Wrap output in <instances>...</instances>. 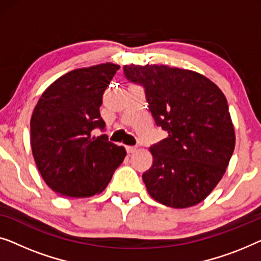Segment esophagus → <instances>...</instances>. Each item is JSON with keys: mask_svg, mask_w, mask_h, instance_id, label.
Here are the masks:
<instances>
[{"mask_svg": "<svg viewBox=\"0 0 261 261\" xmlns=\"http://www.w3.org/2000/svg\"><path fill=\"white\" fill-rule=\"evenodd\" d=\"M125 149H126V152L129 153V155H130V153H134L136 150H137V148H136V146H131V145H126Z\"/></svg>", "mask_w": 261, "mask_h": 261, "instance_id": "esophagus-1", "label": "esophagus"}]
</instances>
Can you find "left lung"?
Masks as SVG:
<instances>
[{
  "label": "left lung",
  "instance_id": "left-lung-1",
  "mask_svg": "<svg viewBox=\"0 0 261 261\" xmlns=\"http://www.w3.org/2000/svg\"><path fill=\"white\" fill-rule=\"evenodd\" d=\"M144 87L149 111L168 137L150 146L142 178L150 196L171 208L203 201L225 175L236 132L222 91L200 73L167 65L124 66Z\"/></svg>",
  "mask_w": 261,
  "mask_h": 261
}]
</instances>
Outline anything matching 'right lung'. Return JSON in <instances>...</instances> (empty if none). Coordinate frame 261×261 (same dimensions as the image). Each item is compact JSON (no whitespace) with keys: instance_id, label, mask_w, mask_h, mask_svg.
Segmentation results:
<instances>
[{"instance_id":"right-lung-1","label":"right lung","mask_w":261,"mask_h":261,"mask_svg":"<svg viewBox=\"0 0 261 261\" xmlns=\"http://www.w3.org/2000/svg\"><path fill=\"white\" fill-rule=\"evenodd\" d=\"M119 66L111 62L73 69L47 87L31 119V145L43 181L59 196L100 194L126 156L108 136L99 108Z\"/></svg>"}]
</instances>
